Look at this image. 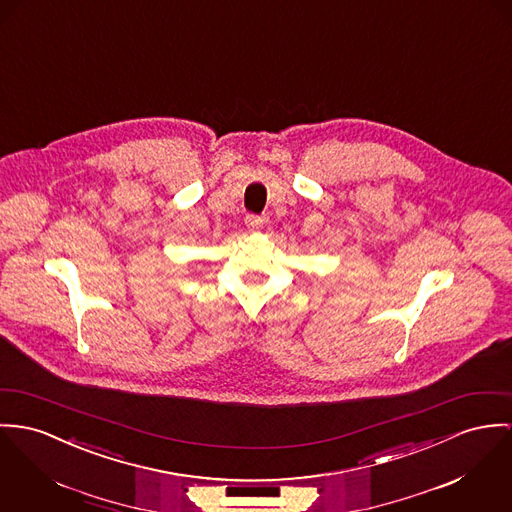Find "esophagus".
Returning <instances> with one entry per match:
<instances>
[{"instance_id":"34e87169","label":"esophagus","mask_w":512,"mask_h":512,"mask_svg":"<svg viewBox=\"0 0 512 512\" xmlns=\"http://www.w3.org/2000/svg\"><path fill=\"white\" fill-rule=\"evenodd\" d=\"M265 224H267V218H265V216H255V214H247V216H245V226H247L249 230H253V232L263 230Z\"/></svg>"}]
</instances>
